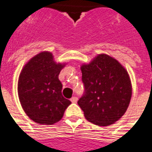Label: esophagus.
I'll list each match as a JSON object with an SVG mask.
<instances>
[{"instance_id": "1", "label": "esophagus", "mask_w": 152, "mask_h": 152, "mask_svg": "<svg viewBox=\"0 0 152 152\" xmlns=\"http://www.w3.org/2000/svg\"><path fill=\"white\" fill-rule=\"evenodd\" d=\"M77 100H78V98L76 97H72L71 99H70V101L72 102V103H76L77 102Z\"/></svg>"}]
</instances>
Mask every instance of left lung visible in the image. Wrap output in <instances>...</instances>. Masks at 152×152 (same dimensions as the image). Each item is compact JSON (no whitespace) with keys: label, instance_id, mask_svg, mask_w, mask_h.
<instances>
[{"label":"left lung","instance_id":"8db88e82","mask_svg":"<svg viewBox=\"0 0 152 152\" xmlns=\"http://www.w3.org/2000/svg\"><path fill=\"white\" fill-rule=\"evenodd\" d=\"M80 69L85 91L78 104L85 118L97 126L112 125L125 114L131 99L127 71L105 54L98 55Z\"/></svg>","mask_w":152,"mask_h":152}]
</instances>
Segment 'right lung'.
<instances>
[{
    "instance_id": "right-lung-1",
    "label": "right lung",
    "mask_w": 152,
    "mask_h": 152,
    "mask_svg": "<svg viewBox=\"0 0 152 152\" xmlns=\"http://www.w3.org/2000/svg\"><path fill=\"white\" fill-rule=\"evenodd\" d=\"M65 65L56 63L50 52L43 51L33 57L21 71L18 98L26 114L36 123L52 125L58 122L71 104L62 96L58 79Z\"/></svg>"
}]
</instances>
